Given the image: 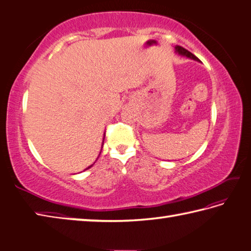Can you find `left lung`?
Segmentation results:
<instances>
[{
	"mask_svg": "<svg viewBox=\"0 0 251 251\" xmlns=\"http://www.w3.org/2000/svg\"><path fill=\"white\" fill-rule=\"evenodd\" d=\"M175 51H176V53L180 54V55H182V56H187V58H189V59L199 61V59H198L195 54H192L191 52H189L188 50L182 48V47H180V46H176V47H175Z\"/></svg>",
	"mask_w": 251,
	"mask_h": 251,
	"instance_id": "8db88e82",
	"label": "left lung"
}]
</instances>
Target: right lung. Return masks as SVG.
Listing matches in <instances>:
<instances>
[{
    "mask_svg": "<svg viewBox=\"0 0 251 251\" xmlns=\"http://www.w3.org/2000/svg\"><path fill=\"white\" fill-rule=\"evenodd\" d=\"M103 140H105V134H103ZM103 140H102V144H103ZM102 149V148H101ZM94 164H95V163H94ZM93 166V165H91V166H88L86 169H88V168H91ZM86 169H85V170H86Z\"/></svg>",
    "mask_w": 251,
    "mask_h": 251,
    "instance_id": "right-lung-1",
    "label": "right lung"
}]
</instances>
